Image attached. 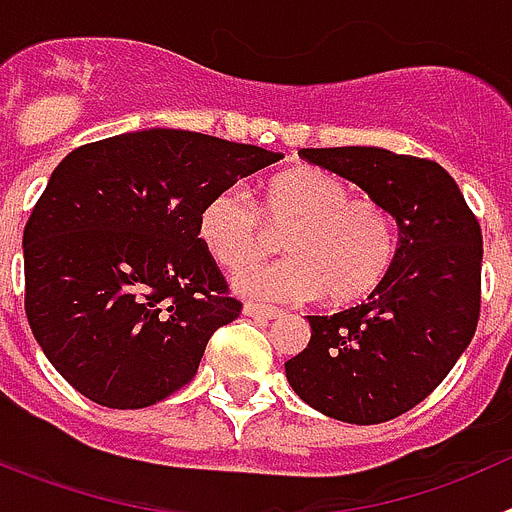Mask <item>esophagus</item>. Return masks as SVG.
<instances>
[{
    "label": "esophagus",
    "instance_id": "obj_1",
    "mask_svg": "<svg viewBox=\"0 0 512 512\" xmlns=\"http://www.w3.org/2000/svg\"><path fill=\"white\" fill-rule=\"evenodd\" d=\"M243 312H246L248 318H259V320H277L284 315L279 307H266V305H259V302H246V305H243Z\"/></svg>",
    "mask_w": 512,
    "mask_h": 512
}]
</instances>
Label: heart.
I'll return each mask as SVG.
<instances>
[{
  "label": "heart",
  "mask_w": 512,
  "mask_h": 512,
  "mask_svg": "<svg viewBox=\"0 0 512 512\" xmlns=\"http://www.w3.org/2000/svg\"><path fill=\"white\" fill-rule=\"evenodd\" d=\"M202 246L228 271H243L279 246L292 256L238 277L259 300L325 297L336 307L366 300L397 259V225L374 197H351L336 174L295 166L261 184L259 207L238 189L212 194L197 220Z\"/></svg>",
  "instance_id": "1"
}]
</instances>
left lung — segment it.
<instances>
[{"mask_svg":"<svg viewBox=\"0 0 512 512\" xmlns=\"http://www.w3.org/2000/svg\"><path fill=\"white\" fill-rule=\"evenodd\" d=\"M359 184L400 228L392 271L369 300L307 315L310 343L284 364L292 390L328 418L374 425L413 410L472 341L482 300V230L449 171L384 148H302Z\"/></svg>","mask_w":512,"mask_h":512,"instance_id":"obj_1","label":"left lung"}]
</instances>
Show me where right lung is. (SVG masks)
Segmentation results:
<instances>
[{"instance_id": "1", "label": "right lung", "mask_w": 512, "mask_h": 512, "mask_svg": "<svg viewBox=\"0 0 512 512\" xmlns=\"http://www.w3.org/2000/svg\"><path fill=\"white\" fill-rule=\"evenodd\" d=\"M282 153L151 128L63 158L22 233L25 312L66 382L138 410L182 390L207 341L241 315L197 233L212 194Z\"/></svg>"}]
</instances>
